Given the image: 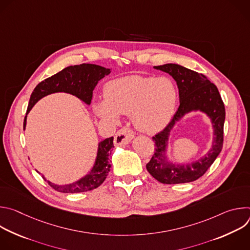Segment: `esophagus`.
I'll return each instance as SVG.
<instances>
[{"label":"esophagus","instance_id":"obj_1","mask_svg":"<svg viewBox=\"0 0 250 250\" xmlns=\"http://www.w3.org/2000/svg\"><path fill=\"white\" fill-rule=\"evenodd\" d=\"M134 133L131 129L124 127L122 129H120L116 135H115V146H124L125 145H127L128 142H130V140L133 138Z\"/></svg>","mask_w":250,"mask_h":250}]
</instances>
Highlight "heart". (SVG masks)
Segmentation results:
<instances>
[{"label": "heart", "mask_w": 250, "mask_h": 250, "mask_svg": "<svg viewBox=\"0 0 250 250\" xmlns=\"http://www.w3.org/2000/svg\"><path fill=\"white\" fill-rule=\"evenodd\" d=\"M104 100L95 103L101 119L117 122L120 115H130L134 126L154 133L170 122L177 103V90L171 79L130 75L110 81L104 87Z\"/></svg>", "instance_id": "1"}]
</instances>
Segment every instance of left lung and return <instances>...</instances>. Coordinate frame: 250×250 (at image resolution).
<instances>
[{"label":"left lung","mask_w":250,"mask_h":250,"mask_svg":"<svg viewBox=\"0 0 250 250\" xmlns=\"http://www.w3.org/2000/svg\"><path fill=\"white\" fill-rule=\"evenodd\" d=\"M154 69L168 73L176 81L179 89L180 105L169 125L152 137L156 147L152 158L146 164V169L163 184L193 182L206 173L222 151L226 119L224 102L217 86L203 74L173 63L154 66ZM194 110H200L211 119L214 129L212 148L198 162L186 166L172 164L166 156L169 131L176 122Z\"/></svg>","instance_id":"1"}]
</instances>
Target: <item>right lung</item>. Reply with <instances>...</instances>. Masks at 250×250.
Here are the masks:
<instances>
[{
	"label": "right lung",
	"mask_w": 250,
	"mask_h": 250,
	"mask_svg": "<svg viewBox=\"0 0 250 250\" xmlns=\"http://www.w3.org/2000/svg\"><path fill=\"white\" fill-rule=\"evenodd\" d=\"M111 70L96 64H80L68 66L55 75L43 80L31 93L26 115L42 98L58 92H64L73 95L90 104L93 97V90L98 82L104 76L109 75ZM26 125V116L23 121V129ZM114 137L105 138L99 142L97 157L92 170L80 180L66 185H56L43 179L54 190L61 193H82L98 188L108 176L111 169L110 150L114 147Z\"/></svg>",
	"instance_id": "add662e5"
}]
</instances>
